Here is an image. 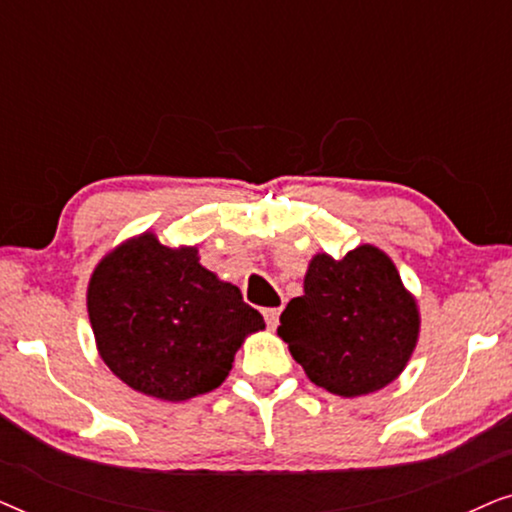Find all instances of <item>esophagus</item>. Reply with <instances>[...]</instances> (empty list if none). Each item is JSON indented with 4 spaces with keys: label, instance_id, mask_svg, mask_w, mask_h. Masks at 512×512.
Returning a JSON list of instances; mask_svg holds the SVG:
<instances>
[{
    "label": "esophagus",
    "instance_id": "obj_1",
    "mask_svg": "<svg viewBox=\"0 0 512 512\" xmlns=\"http://www.w3.org/2000/svg\"><path fill=\"white\" fill-rule=\"evenodd\" d=\"M279 314H282V307H268V310H263V317L268 321L270 328H277Z\"/></svg>",
    "mask_w": 512,
    "mask_h": 512
}]
</instances>
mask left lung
I'll return each mask as SVG.
<instances>
[{
	"label": "left lung",
	"instance_id": "left-lung-1",
	"mask_svg": "<svg viewBox=\"0 0 512 512\" xmlns=\"http://www.w3.org/2000/svg\"><path fill=\"white\" fill-rule=\"evenodd\" d=\"M303 289L277 333L317 387L354 398L403 373L417 345L419 310L384 251L361 244L340 261L317 254Z\"/></svg>",
	"mask_w": 512,
	"mask_h": 512
}]
</instances>
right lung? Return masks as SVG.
I'll use <instances>...</instances> for the list:
<instances>
[{"instance_id": "1", "label": "right lung", "mask_w": 512, "mask_h": 512, "mask_svg": "<svg viewBox=\"0 0 512 512\" xmlns=\"http://www.w3.org/2000/svg\"><path fill=\"white\" fill-rule=\"evenodd\" d=\"M88 317L111 373L174 403L219 387L244 338L265 328L237 286L202 268L198 249H170L153 233L97 263Z\"/></svg>"}]
</instances>
